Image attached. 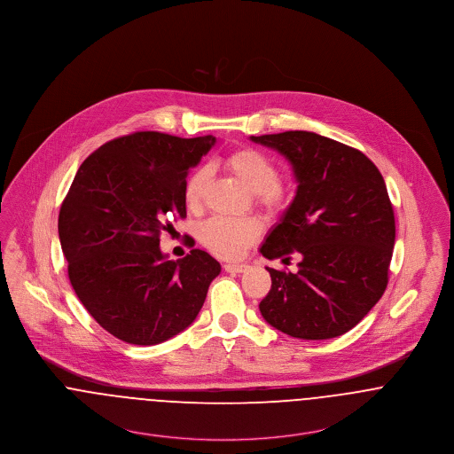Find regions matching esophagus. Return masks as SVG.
I'll return each instance as SVG.
<instances>
[{
  "instance_id": "1",
  "label": "esophagus",
  "mask_w": 454,
  "mask_h": 454,
  "mask_svg": "<svg viewBox=\"0 0 454 454\" xmlns=\"http://www.w3.org/2000/svg\"><path fill=\"white\" fill-rule=\"evenodd\" d=\"M224 270L231 272V274H239V272L247 270V266L245 264H224Z\"/></svg>"
}]
</instances>
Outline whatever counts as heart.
Instances as JSON below:
<instances>
[{"label":"heart","instance_id":"heart-1","mask_svg":"<svg viewBox=\"0 0 454 454\" xmlns=\"http://www.w3.org/2000/svg\"><path fill=\"white\" fill-rule=\"evenodd\" d=\"M221 162L243 188L254 193V202L261 211L267 215H278L286 211L292 193L279 184V171L266 154L252 147H240L226 154ZM209 185L211 169L207 166H199L188 175L184 199L190 211L202 207ZM261 231V223L257 219L228 221L215 217L200 226L199 239L215 255L223 259H237L250 245L259 240Z\"/></svg>","mask_w":454,"mask_h":454}]
</instances>
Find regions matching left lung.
I'll return each instance as SVG.
<instances>
[{"instance_id":"obj_1","label":"left lung","mask_w":454,"mask_h":454,"mask_svg":"<svg viewBox=\"0 0 454 454\" xmlns=\"http://www.w3.org/2000/svg\"><path fill=\"white\" fill-rule=\"evenodd\" d=\"M290 160L296 195L261 254L300 257L298 270L267 267L262 317L300 340H329L364 319L387 286L396 237L380 171L364 153L314 132L250 137Z\"/></svg>"}]
</instances>
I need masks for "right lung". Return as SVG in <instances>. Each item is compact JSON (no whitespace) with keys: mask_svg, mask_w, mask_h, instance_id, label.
<instances>
[{"mask_svg":"<svg viewBox=\"0 0 454 454\" xmlns=\"http://www.w3.org/2000/svg\"><path fill=\"white\" fill-rule=\"evenodd\" d=\"M214 144L213 135L113 138L82 162L61 204L70 283L96 322L125 343L158 345L187 329L221 272L200 248L180 261L160 248L169 219L187 215L188 171Z\"/></svg>","mask_w":454,"mask_h":454,"instance_id":"add662e5","label":"right lung"}]
</instances>
